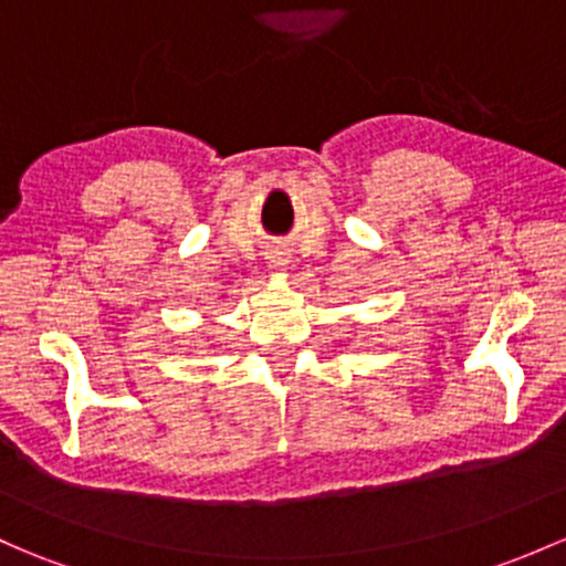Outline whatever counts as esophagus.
<instances>
[{
	"instance_id": "esophagus-1",
	"label": "esophagus",
	"mask_w": 566,
	"mask_h": 566,
	"mask_svg": "<svg viewBox=\"0 0 566 566\" xmlns=\"http://www.w3.org/2000/svg\"><path fill=\"white\" fill-rule=\"evenodd\" d=\"M279 265H282V263H279Z\"/></svg>"
}]
</instances>
